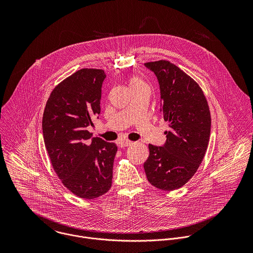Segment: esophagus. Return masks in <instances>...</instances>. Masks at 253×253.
Returning a JSON list of instances; mask_svg holds the SVG:
<instances>
[{
	"label": "esophagus",
	"instance_id": "esophagus-1",
	"mask_svg": "<svg viewBox=\"0 0 253 253\" xmlns=\"http://www.w3.org/2000/svg\"><path fill=\"white\" fill-rule=\"evenodd\" d=\"M133 144L132 141H129V140H121L119 142V145L121 148H125V147H127V146H130V145Z\"/></svg>",
	"mask_w": 253,
	"mask_h": 253
}]
</instances>
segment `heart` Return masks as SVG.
Masks as SVG:
<instances>
[{
	"label": "heart",
	"mask_w": 253,
	"mask_h": 253,
	"mask_svg": "<svg viewBox=\"0 0 253 253\" xmlns=\"http://www.w3.org/2000/svg\"><path fill=\"white\" fill-rule=\"evenodd\" d=\"M142 86H147V84L138 77H132V78L129 79V87H130V89H135V88L142 87Z\"/></svg>",
	"instance_id": "1"
}]
</instances>
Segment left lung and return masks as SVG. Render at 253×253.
Instances as JSON below:
<instances>
[{
    "label": "left lung",
    "mask_w": 253,
    "mask_h": 253,
    "mask_svg": "<svg viewBox=\"0 0 253 253\" xmlns=\"http://www.w3.org/2000/svg\"><path fill=\"white\" fill-rule=\"evenodd\" d=\"M161 89V111L169 123L164 146L149 144L144 163L148 181L158 189H179L198 170L206 155L211 118L207 98L189 75L167 60L147 62Z\"/></svg>",
    "instance_id": "obj_1"
}]
</instances>
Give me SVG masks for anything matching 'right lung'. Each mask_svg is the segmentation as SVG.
<instances>
[{"label": "right lung", "instance_id": "add662e5", "mask_svg": "<svg viewBox=\"0 0 253 253\" xmlns=\"http://www.w3.org/2000/svg\"><path fill=\"white\" fill-rule=\"evenodd\" d=\"M101 69H81L51 91L42 116L43 141L52 168L74 195L92 200L112 186L118 147L87 130L100 114Z\"/></svg>", "mask_w": 253, "mask_h": 253}]
</instances>
